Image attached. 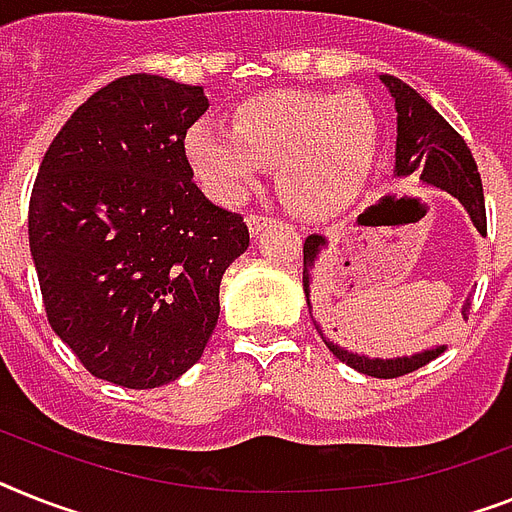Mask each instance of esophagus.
Returning a JSON list of instances; mask_svg holds the SVG:
<instances>
[{"mask_svg":"<svg viewBox=\"0 0 512 512\" xmlns=\"http://www.w3.org/2000/svg\"><path fill=\"white\" fill-rule=\"evenodd\" d=\"M246 222H248V230H251V235H259L266 225H272L274 217H269V214H261V211H253V214H248Z\"/></svg>","mask_w":512,"mask_h":512,"instance_id":"obj_1","label":"esophagus"}]
</instances>
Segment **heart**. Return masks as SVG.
<instances>
[{"label":"heart","mask_w":512,"mask_h":512,"mask_svg":"<svg viewBox=\"0 0 512 512\" xmlns=\"http://www.w3.org/2000/svg\"><path fill=\"white\" fill-rule=\"evenodd\" d=\"M377 133V114L358 96L266 91L240 101L232 128L198 120L183 143L198 183L222 204L246 198L266 164L277 162L287 196L316 209L363 183Z\"/></svg>","instance_id":"heart-1"}]
</instances>
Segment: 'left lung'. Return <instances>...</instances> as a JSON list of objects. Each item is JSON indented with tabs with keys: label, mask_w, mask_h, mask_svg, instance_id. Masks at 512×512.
<instances>
[{
	"label": "left lung",
	"mask_w": 512,
	"mask_h": 512,
	"mask_svg": "<svg viewBox=\"0 0 512 512\" xmlns=\"http://www.w3.org/2000/svg\"><path fill=\"white\" fill-rule=\"evenodd\" d=\"M379 80H382L387 94L395 101V112H398V141H395L392 177L395 180H418L424 188H437L450 193L466 209L479 235H487L484 190H481L479 170H476L474 156H471L466 141L408 83H403L395 75H379ZM324 248H327V238L319 235V232L308 235L306 243H303V293H306L308 314L314 319L316 332L322 335L324 345L332 350V356L340 358L342 363H348L350 369L366 374V377L395 379L421 369V366H426V363L445 353L447 345H432V348L418 350L413 356L371 358L332 340L314 316V306H311V274H314ZM468 306H471V301H466V306H463V316H466Z\"/></svg>",
	"instance_id": "obj_1"
}]
</instances>
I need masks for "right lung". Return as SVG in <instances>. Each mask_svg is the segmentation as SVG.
Returning a JSON list of instances; mask_svg holds the SVG:
<instances>
[{
	"label": "right lung",
	"mask_w": 512,
	"mask_h": 512,
	"mask_svg": "<svg viewBox=\"0 0 512 512\" xmlns=\"http://www.w3.org/2000/svg\"><path fill=\"white\" fill-rule=\"evenodd\" d=\"M201 86L125 75L80 104L38 167L28 240L57 337L128 390L175 382L219 319V285L248 248L240 214L193 183L185 133Z\"/></svg>",
	"instance_id": "add662e5"
}]
</instances>
